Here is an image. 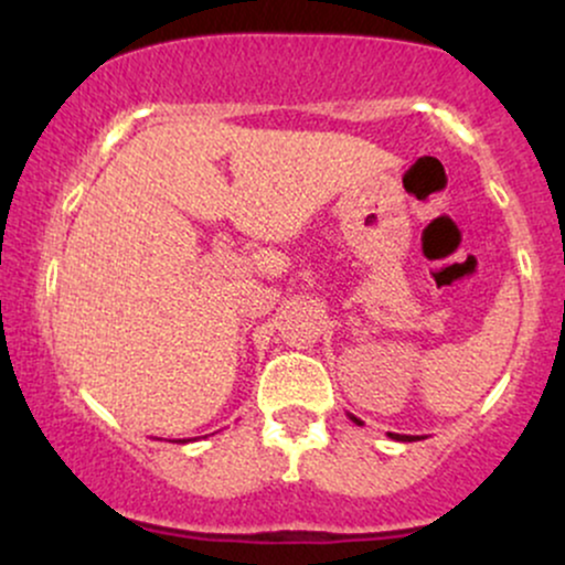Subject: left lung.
I'll return each instance as SVG.
<instances>
[{"instance_id": "obj_1", "label": "left lung", "mask_w": 565, "mask_h": 565, "mask_svg": "<svg viewBox=\"0 0 565 565\" xmlns=\"http://www.w3.org/2000/svg\"><path fill=\"white\" fill-rule=\"evenodd\" d=\"M350 419H353L355 425H364L359 417H353V414H350ZM387 436H391L393 440H414V436H398V433H387Z\"/></svg>"}]
</instances>
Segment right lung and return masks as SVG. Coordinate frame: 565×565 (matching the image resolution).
Segmentation results:
<instances>
[{
	"label": "right lung",
	"mask_w": 565,
	"mask_h": 565,
	"mask_svg": "<svg viewBox=\"0 0 565 565\" xmlns=\"http://www.w3.org/2000/svg\"><path fill=\"white\" fill-rule=\"evenodd\" d=\"M183 444H185V440H183Z\"/></svg>",
	"instance_id": "1"
}]
</instances>
